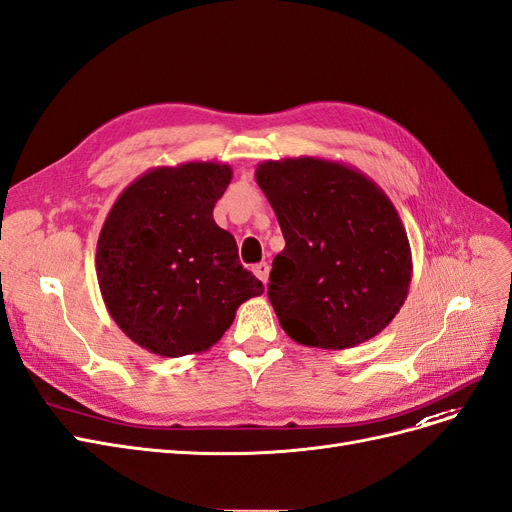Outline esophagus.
<instances>
[{"label": "esophagus", "mask_w": 512, "mask_h": 512, "mask_svg": "<svg viewBox=\"0 0 512 512\" xmlns=\"http://www.w3.org/2000/svg\"><path fill=\"white\" fill-rule=\"evenodd\" d=\"M254 275L262 281V284H267V279H269V271H271V267L267 262H258V264H254Z\"/></svg>", "instance_id": "esophagus-1"}]
</instances>
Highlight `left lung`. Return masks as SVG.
<instances>
[{
    "label": "left lung",
    "instance_id": "obj_1",
    "mask_svg": "<svg viewBox=\"0 0 512 512\" xmlns=\"http://www.w3.org/2000/svg\"><path fill=\"white\" fill-rule=\"evenodd\" d=\"M256 182L286 239L269 277L281 328L322 349L373 339L407 301L413 273L392 201L362 171L315 156L264 161Z\"/></svg>",
    "mask_w": 512,
    "mask_h": 512
}]
</instances>
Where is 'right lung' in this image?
I'll return each instance as SVG.
<instances>
[{
    "mask_svg": "<svg viewBox=\"0 0 512 512\" xmlns=\"http://www.w3.org/2000/svg\"><path fill=\"white\" fill-rule=\"evenodd\" d=\"M233 169L190 161L156 167L112 205L97 241L103 303L150 354H201L222 339L241 303L264 292L243 269L235 237L214 222Z\"/></svg>",
    "mask_w": 512,
    "mask_h": 512,
    "instance_id": "1",
    "label": "right lung"
}]
</instances>
